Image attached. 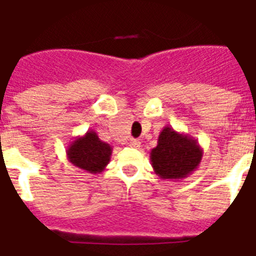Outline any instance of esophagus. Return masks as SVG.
<instances>
[{
	"instance_id": "esophagus-1",
	"label": "esophagus",
	"mask_w": 256,
	"mask_h": 256,
	"mask_svg": "<svg viewBox=\"0 0 256 256\" xmlns=\"http://www.w3.org/2000/svg\"><path fill=\"white\" fill-rule=\"evenodd\" d=\"M128 146H130V148H138L140 146V142L138 140H128Z\"/></svg>"
}]
</instances>
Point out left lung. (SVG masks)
Returning <instances> with one entry per match:
<instances>
[{
    "label": "left lung",
    "instance_id": "left-lung-1",
    "mask_svg": "<svg viewBox=\"0 0 256 256\" xmlns=\"http://www.w3.org/2000/svg\"><path fill=\"white\" fill-rule=\"evenodd\" d=\"M203 150L198 140L170 126H164L158 144L150 152L152 170L160 179L180 180L198 168Z\"/></svg>",
    "mask_w": 256,
    "mask_h": 256
}]
</instances>
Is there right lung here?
Wrapping results in <instances>:
<instances>
[{
  "mask_svg": "<svg viewBox=\"0 0 256 256\" xmlns=\"http://www.w3.org/2000/svg\"><path fill=\"white\" fill-rule=\"evenodd\" d=\"M112 152V146L100 140L94 130H88L84 136H76L66 148L70 164L90 174L102 172L110 162Z\"/></svg>",
  "mask_w": 256,
  "mask_h": 256,
  "instance_id": "1",
  "label": "right lung"
}]
</instances>
